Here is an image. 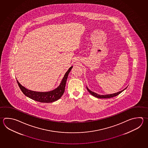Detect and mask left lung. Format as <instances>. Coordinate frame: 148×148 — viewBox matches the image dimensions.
<instances>
[{"instance_id": "1", "label": "left lung", "mask_w": 148, "mask_h": 148, "mask_svg": "<svg viewBox=\"0 0 148 148\" xmlns=\"http://www.w3.org/2000/svg\"><path fill=\"white\" fill-rule=\"evenodd\" d=\"M86 88H87V90H88V91L89 92V93L91 95H92L94 97H97V98H99V99H108V98H111V97H116V96H117L118 95H119V94L121 93V92H122L124 90H125L127 88H124V90H121V91L117 92V93H115L111 94H107V95H99L98 94L94 93L93 92L90 90L87 87H86Z\"/></svg>"}]
</instances>
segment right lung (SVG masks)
Returning a JSON list of instances; mask_svg holds the SVG:
<instances>
[{
	"label": "right lung",
	"mask_w": 148,
	"mask_h": 148,
	"mask_svg": "<svg viewBox=\"0 0 148 148\" xmlns=\"http://www.w3.org/2000/svg\"><path fill=\"white\" fill-rule=\"evenodd\" d=\"M71 66L66 73L65 74L63 79H62L60 85L56 88L54 90H51L46 92H40L33 90H29L27 88L22 86L17 80L18 86L21 88L22 92L24 94L26 97H28L32 100H35L42 103H51L55 102L60 99L64 92L67 79L70 72L71 70L72 69Z\"/></svg>",
	"instance_id": "1"
}]
</instances>
